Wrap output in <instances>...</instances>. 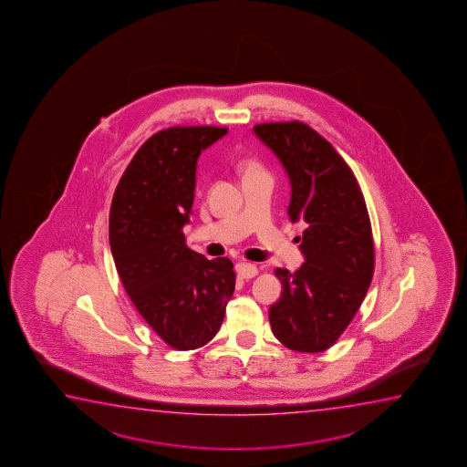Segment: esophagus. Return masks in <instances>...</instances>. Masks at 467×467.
<instances>
[{"mask_svg":"<svg viewBox=\"0 0 467 467\" xmlns=\"http://www.w3.org/2000/svg\"><path fill=\"white\" fill-rule=\"evenodd\" d=\"M236 271L237 275H241L243 279H252V277L258 275V269L252 263H237Z\"/></svg>","mask_w":467,"mask_h":467,"instance_id":"34e87169","label":"esophagus"}]
</instances>
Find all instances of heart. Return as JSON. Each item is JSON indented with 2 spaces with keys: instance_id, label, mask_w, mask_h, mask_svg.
Returning a JSON list of instances; mask_svg holds the SVG:
<instances>
[{
  "instance_id": "obj_1",
  "label": "heart",
  "mask_w": 467,
  "mask_h": 467,
  "mask_svg": "<svg viewBox=\"0 0 467 467\" xmlns=\"http://www.w3.org/2000/svg\"><path fill=\"white\" fill-rule=\"evenodd\" d=\"M244 177L245 175H252V173L263 172L262 166L256 162V161H245L243 164Z\"/></svg>"
}]
</instances>
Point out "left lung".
<instances>
[{
    "label": "left lung",
    "instance_id": "left-lung-1",
    "mask_svg": "<svg viewBox=\"0 0 467 467\" xmlns=\"http://www.w3.org/2000/svg\"><path fill=\"white\" fill-rule=\"evenodd\" d=\"M254 132L287 172L288 217L306 223L301 268L275 269L282 295L269 307L271 330L288 349L326 351L351 324L375 271L364 194L337 150L305 122H265Z\"/></svg>",
    "mask_w": 467,
    "mask_h": 467
}]
</instances>
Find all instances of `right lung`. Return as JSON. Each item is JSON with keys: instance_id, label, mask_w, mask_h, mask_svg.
Segmentation results:
<instances>
[{"instance_id": "1", "label": "right lung", "mask_w": 467, "mask_h": 467, "mask_svg": "<svg viewBox=\"0 0 467 467\" xmlns=\"http://www.w3.org/2000/svg\"><path fill=\"white\" fill-rule=\"evenodd\" d=\"M213 126H175L151 135L116 186L109 245L129 298L167 345L190 351L217 335L236 275L230 258L188 249L196 164L226 135Z\"/></svg>"}]
</instances>
